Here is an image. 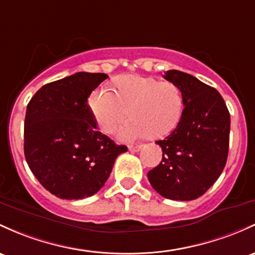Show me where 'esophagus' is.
Masks as SVG:
<instances>
[{
	"label": "esophagus",
	"instance_id": "esophagus-1",
	"mask_svg": "<svg viewBox=\"0 0 255 255\" xmlns=\"http://www.w3.org/2000/svg\"><path fill=\"white\" fill-rule=\"evenodd\" d=\"M128 149H129L130 152H138V151L141 149V145H135V146H133V145H130V146L128 147Z\"/></svg>",
	"mask_w": 255,
	"mask_h": 255
}]
</instances>
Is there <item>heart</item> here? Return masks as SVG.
<instances>
[{"label":"heart","instance_id":"1","mask_svg":"<svg viewBox=\"0 0 255 255\" xmlns=\"http://www.w3.org/2000/svg\"><path fill=\"white\" fill-rule=\"evenodd\" d=\"M91 113L99 129L111 134L128 117L119 130V139L133 141L149 135L159 139L175 129L181 119L184 98L173 82L140 75H125L116 81V92L102 87L91 94Z\"/></svg>","mask_w":255,"mask_h":255}]
</instances>
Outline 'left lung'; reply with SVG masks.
Instances as JSON below:
<instances>
[{
  "label": "left lung",
  "mask_w": 255,
  "mask_h": 255,
  "mask_svg": "<svg viewBox=\"0 0 255 255\" xmlns=\"http://www.w3.org/2000/svg\"><path fill=\"white\" fill-rule=\"evenodd\" d=\"M164 78L180 88L184 110L177 128L156 141L163 151L162 161L147 178L164 198L196 200L217 181L226 164L230 114L219 92L192 75L169 70Z\"/></svg>",
  "instance_id": "obj_1"
}]
</instances>
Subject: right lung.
<instances>
[{
    "label": "right lung",
    "instance_id": "obj_1",
    "mask_svg": "<svg viewBox=\"0 0 255 255\" xmlns=\"http://www.w3.org/2000/svg\"><path fill=\"white\" fill-rule=\"evenodd\" d=\"M106 74L77 72L41 87L26 108L24 153L50 194L81 200L97 194L127 146L97 130L88 98Z\"/></svg>",
    "mask_w": 255,
    "mask_h": 255
}]
</instances>
